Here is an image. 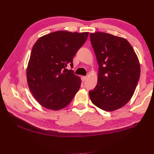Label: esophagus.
<instances>
[{
  "instance_id": "1",
  "label": "esophagus",
  "mask_w": 154,
  "mask_h": 154,
  "mask_svg": "<svg viewBox=\"0 0 154 154\" xmlns=\"http://www.w3.org/2000/svg\"><path fill=\"white\" fill-rule=\"evenodd\" d=\"M87 76H82L81 77V79H82V82H85L87 80Z\"/></svg>"
}]
</instances>
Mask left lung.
<instances>
[{
	"label": "left lung",
	"instance_id": "1",
	"mask_svg": "<svg viewBox=\"0 0 154 154\" xmlns=\"http://www.w3.org/2000/svg\"><path fill=\"white\" fill-rule=\"evenodd\" d=\"M90 38L99 65L97 85L89 91L91 100L105 111L119 109L131 99L140 77L137 54L122 37L96 32Z\"/></svg>",
	"mask_w": 154,
	"mask_h": 154
}]
</instances>
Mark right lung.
<instances>
[{
  "instance_id": "add662e5",
  "label": "right lung",
  "mask_w": 154,
  "mask_h": 154,
  "mask_svg": "<svg viewBox=\"0 0 154 154\" xmlns=\"http://www.w3.org/2000/svg\"><path fill=\"white\" fill-rule=\"evenodd\" d=\"M88 32L58 31L45 35L32 47L27 81L36 100L45 108L58 110L67 106L81 85L72 70V60L86 42Z\"/></svg>"
}]
</instances>
